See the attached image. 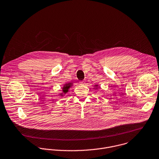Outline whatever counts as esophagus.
Returning <instances> with one entry per match:
<instances>
[{
	"instance_id": "1",
	"label": "esophagus",
	"mask_w": 159,
	"mask_h": 159,
	"mask_svg": "<svg viewBox=\"0 0 159 159\" xmlns=\"http://www.w3.org/2000/svg\"><path fill=\"white\" fill-rule=\"evenodd\" d=\"M80 84L84 85V84H86V82L84 81H80Z\"/></svg>"
}]
</instances>
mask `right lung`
<instances>
[{"mask_svg": "<svg viewBox=\"0 0 159 159\" xmlns=\"http://www.w3.org/2000/svg\"><path fill=\"white\" fill-rule=\"evenodd\" d=\"M71 85V83H68V84H65L64 86L63 87V93L66 94L68 91V89L70 88Z\"/></svg>", "mask_w": 159, "mask_h": 159, "instance_id": "obj_1", "label": "right lung"}]
</instances>
